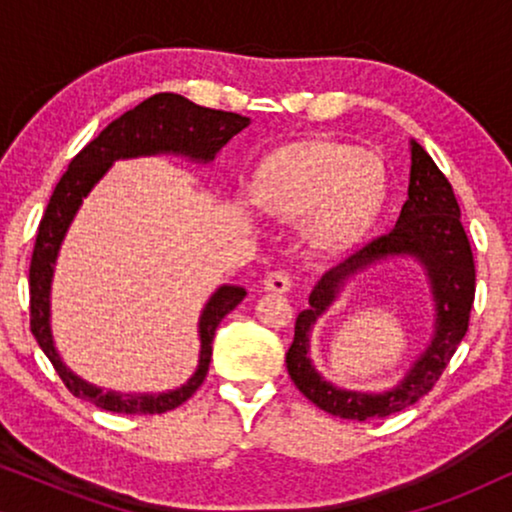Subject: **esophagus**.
Masks as SVG:
<instances>
[{
    "mask_svg": "<svg viewBox=\"0 0 512 512\" xmlns=\"http://www.w3.org/2000/svg\"><path fill=\"white\" fill-rule=\"evenodd\" d=\"M263 286H265V291L286 293V291L291 289V277H289V272H284V270H272V272H268V275H265V279H263Z\"/></svg>",
    "mask_w": 512,
    "mask_h": 512,
    "instance_id": "obj_1",
    "label": "esophagus"
}]
</instances>
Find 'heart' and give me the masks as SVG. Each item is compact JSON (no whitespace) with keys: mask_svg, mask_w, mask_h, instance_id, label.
I'll return each instance as SVG.
<instances>
[{"mask_svg":"<svg viewBox=\"0 0 512 512\" xmlns=\"http://www.w3.org/2000/svg\"><path fill=\"white\" fill-rule=\"evenodd\" d=\"M251 195L277 219H303L312 247L338 249L373 221L384 195V172L366 149L335 142L291 144L258 167Z\"/></svg>","mask_w":512,"mask_h":512,"instance_id":"obj_1","label":"heart"}]
</instances>
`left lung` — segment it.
<instances>
[{
	"label": "left lung",
	"instance_id": "1",
	"mask_svg": "<svg viewBox=\"0 0 512 512\" xmlns=\"http://www.w3.org/2000/svg\"><path fill=\"white\" fill-rule=\"evenodd\" d=\"M394 255H412L423 263L430 277L437 324L434 338L409 375L394 390L368 395L335 388L321 378L309 359L311 326L328 306L349 276L370 264ZM475 298V263L471 242L461 226L459 202L445 174L433 158L410 142V184L408 200L401 207L396 226L370 240L338 265L326 270L310 293V307L298 314L296 333L286 352V370L300 394L328 415L342 419L387 417L415 405L429 394L443 370L457 352L468 331V317Z\"/></svg>",
	"mask_w": 512,
	"mask_h": 512
}]
</instances>
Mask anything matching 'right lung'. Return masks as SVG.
<instances>
[{
    "label": "right lung",
    "instance_id": "right-lung-1",
    "mask_svg": "<svg viewBox=\"0 0 512 512\" xmlns=\"http://www.w3.org/2000/svg\"><path fill=\"white\" fill-rule=\"evenodd\" d=\"M247 125V116L200 107L174 93H158L111 121L93 142L83 146L72 158L48 200L39 223L37 242H34L30 263V328L48 361L53 363L55 373L76 398H83L102 410L121 412V415H160L186 403L205 382L209 361H212L216 326L247 296L242 286L223 284L207 300L198 324L200 361L191 380L163 394H121V391H104L81 380L62 363L51 333L53 270L69 223L74 221L83 198L107 174L114 160L174 153V156L191 158L195 163H212L216 153Z\"/></svg>",
    "mask_w": 512,
    "mask_h": 512
}]
</instances>
